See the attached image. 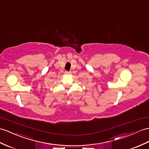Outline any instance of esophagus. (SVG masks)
I'll return each mask as SVG.
<instances>
[{
	"instance_id": "obj_1",
	"label": "esophagus",
	"mask_w": 149,
	"mask_h": 149,
	"mask_svg": "<svg viewBox=\"0 0 149 149\" xmlns=\"http://www.w3.org/2000/svg\"><path fill=\"white\" fill-rule=\"evenodd\" d=\"M71 73V71H65V74H70Z\"/></svg>"
}]
</instances>
